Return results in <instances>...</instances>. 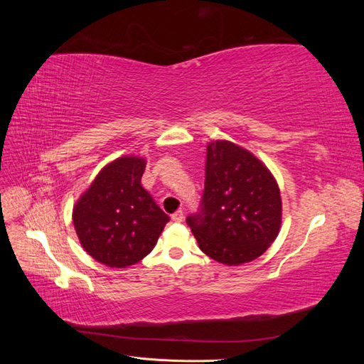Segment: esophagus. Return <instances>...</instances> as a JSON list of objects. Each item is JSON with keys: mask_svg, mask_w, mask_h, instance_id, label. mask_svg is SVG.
I'll return each mask as SVG.
<instances>
[{"mask_svg": "<svg viewBox=\"0 0 364 364\" xmlns=\"http://www.w3.org/2000/svg\"><path fill=\"white\" fill-rule=\"evenodd\" d=\"M171 220H173V222H176V223H181L182 220H183V213H182V211H176V213L171 215Z\"/></svg>", "mask_w": 364, "mask_h": 364, "instance_id": "esophagus-1", "label": "esophagus"}]
</instances>
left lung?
Here are the masks:
<instances>
[{
	"instance_id": "left-lung-1",
	"label": "left lung",
	"mask_w": 364,
	"mask_h": 364,
	"mask_svg": "<svg viewBox=\"0 0 364 364\" xmlns=\"http://www.w3.org/2000/svg\"><path fill=\"white\" fill-rule=\"evenodd\" d=\"M281 214L278 183L266 165L234 142L208 146L200 209L186 217L202 252L226 266L257 259L277 238Z\"/></svg>"
}]
</instances>
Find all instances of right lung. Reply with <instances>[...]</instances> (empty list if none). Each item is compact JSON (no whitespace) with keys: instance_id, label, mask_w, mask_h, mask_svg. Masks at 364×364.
I'll return each mask as SVG.
<instances>
[{"instance_id":"1","label":"right lung","mask_w":364,"mask_h":364,"mask_svg":"<svg viewBox=\"0 0 364 364\" xmlns=\"http://www.w3.org/2000/svg\"><path fill=\"white\" fill-rule=\"evenodd\" d=\"M146 161L118 158L98 173L73 211L83 249L98 262L123 269L155 247L170 217L142 188Z\"/></svg>"}]
</instances>
